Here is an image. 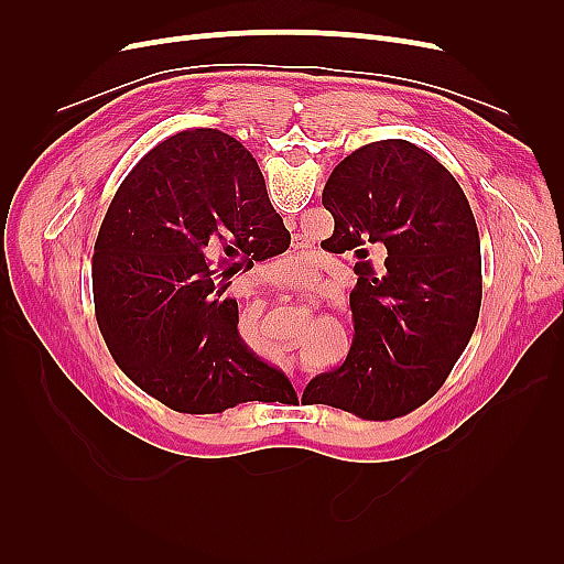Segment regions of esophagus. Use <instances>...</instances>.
I'll use <instances>...</instances> for the list:
<instances>
[{
  "instance_id": "esophagus-1",
  "label": "esophagus",
  "mask_w": 564,
  "mask_h": 564,
  "mask_svg": "<svg viewBox=\"0 0 564 564\" xmlns=\"http://www.w3.org/2000/svg\"><path fill=\"white\" fill-rule=\"evenodd\" d=\"M292 379H294V386H296V390H299V383H301V381L296 379V373H294V371H292Z\"/></svg>"
}]
</instances>
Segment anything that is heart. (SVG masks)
<instances>
[{
  "label": "heart",
  "instance_id": "obj_1",
  "mask_svg": "<svg viewBox=\"0 0 564 564\" xmlns=\"http://www.w3.org/2000/svg\"><path fill=\"white\" fill-rule=\"evenodd\" d=\"M289 265V278H299V280H305L313 272L315 268V253L313 251H303V253H294L289 256V259L284 261ZM259 315V313H256Z\"/></svg>",
  "mask_w": 564,
  "mask_h": 564
}]
</instances>
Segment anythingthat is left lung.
<instances>
[{"instance_id":"obj_1","label":"left lung","mask_w":564,"mask_h":564,"mask_svg":"<svg viewBox=\"0 0 564 564\" xmlns=\"http://www.w3.org/2000/svg\"><path fill=\"white\" fill-rule=\"evenodd\" d=\"M334 216L324 247L355 253V338L346 362L303 390L367 421L429 402L475 332L482 303L480 232L456 178L419 145L388 139L336 164L322 191ZM383 250L381 264L368 253Z\"/></svg>"}]
</instances>
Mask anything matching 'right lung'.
<instances>
[{
    "label": "right lung",
    "mask_w": 564,
    "mask_h": 564,
    "mask_svg": "<svg viewBox=\"0 0 564 564\" xmlns=\"http://www.w3.org/2000/svg\"><path fill=\"white\" fill-rule=\"evenodd\" d=\"M251 152L218 129L152 148L119 185L94 247V308L117 367L174 412L292 404L284 373L237 334V270L289 247Z\"/></svg>",
    "instance_id": "right-lung-1"
}]
</instances>
